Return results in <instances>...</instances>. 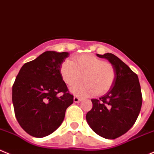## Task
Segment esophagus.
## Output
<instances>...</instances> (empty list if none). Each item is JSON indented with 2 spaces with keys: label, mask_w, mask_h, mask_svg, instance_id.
Listing matches in <instances>:
<instances>
[{
  "label": "esophagus",
  "mask_w": 154,
  "mask_h": 154,
  "mask_svg": "<svg viewBox=\"0 0 154 154\" xmlns=\"http://www.w3.org/2000/svg\"><path fill=\"white\" fill-rule=\"evenodd\" d=\"M74 103H80V102H81V99L79 98V97H77V96H75V97H74Z\"/></svg>",
  "instance_id": "obj_1"
}]
</instances>
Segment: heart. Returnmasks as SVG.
Masks as SVG:
<instances>
[{
  "label": "heart",
  "instance_id": "obj_1",
  "mask_svg": "<svg viewBox=\"0 0 154 154\" xmlns=\"http://www.w3.org/2000/svg\"><path fill=\"white\" fill-rule=\"evenodd\" d=\"M59 70L61 78L68 86L77 84L83 76L84 82L70 88L71 93L80 97L93 93L104 94L111 89L116 79L114 66L92 54L79 55L73 61L65 60Z\"/></svg>",
  "mask_w": 154,
  "mask_h": 154
}]
</instances>
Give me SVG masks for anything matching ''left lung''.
I'll use <instances>...</instances> for the list:
<instances>
[{"label":"left lung","instance_id":"1","mask_svg":"<svg viewBox=\"0 0 154 154\" xmlns=\"http://www.w3.org/2000/svg\"><path fill=\"white\" fill-rule=\"evenodd\" d=\"M115 67L116 79L110 90L99 100H91L93 108L86 116L90 127L101 137L116 139L135 123L142 106V94L137 74L117 56L103 55Z\"/></svg>","mask_w":154,"mask_h":154}]
</instances>
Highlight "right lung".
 I'll list each match as a JSON object with an SVG mask.
<instances>
[{
    "label": "right lung",
    "mask_w": 154,
    "mask_h": 154,
    "mask_svg": "<svg viewBox=\"0 0 154 154\" xmlns=\"http://www.w3.org/2000/svg\"><path fill=\"white\" fill-rule=\"evenodd\" d=\"M68 55L45 51L24 64L16 77L12 88L14 113L21 128L31 136L43 137L53 133L74 102L59 70Z\"/></svg>",
    "instance_id": "1"
}]
</instances>
